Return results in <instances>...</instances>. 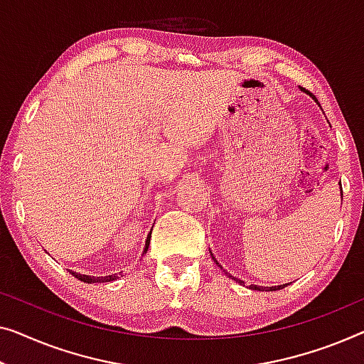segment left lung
<instances>
[{
	"mask_svg": "<svg viewBox=\"0 0 364 364\" xmlns=\"http://www.w3.org/2000/svg\"><path fill=\"white\" fill-rule=\"evenodd\" d=\"M314 97V96H312ZM314 100H316V97H314ZM341 199H343V191H341ZM214 258V257H213ZM214 262L217 263V259L214 258ZM217 264H219V263H217ZM219 267H220V264H219ZM227 276H230L229 273H225ZM232 279H234V278H232ZM238 281V283H240V284H243V281H240V279H237ZM287 284H281V286H274V287H264V286H257V284H252L250 287H252V289L253 291H278V289H283V287H286Z\"/></svg>",
	"mask_w": 364,
	"mask_h": 364,
	"instance_id": "8db88e82",
	"label": "left lung"
}]
</instances>
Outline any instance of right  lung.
Masks as SVG:
<instances>
[{
	"label": "right lung",
	"mask_w": 364,
	"mask_h": 364,
	"mask_svg": "<svg viewBox=\"0 0 364 364\" xmlns=\"http://www.w3.org/2000/svg\"><path fill=\"white\" fill-rule=\"evenodd\" d=\"M150 235H151V232H150L149 237H147V242H145V250H144V253L149 250ZM70 273H72L77 279L83 281V283H88V284H91V283H109V281H114V279H117V278H119L117 274H109V276H88V274H78V273H73V271H70Z\"/></svg>",
	"instance_id": "obj_1"
}]
</instances>
